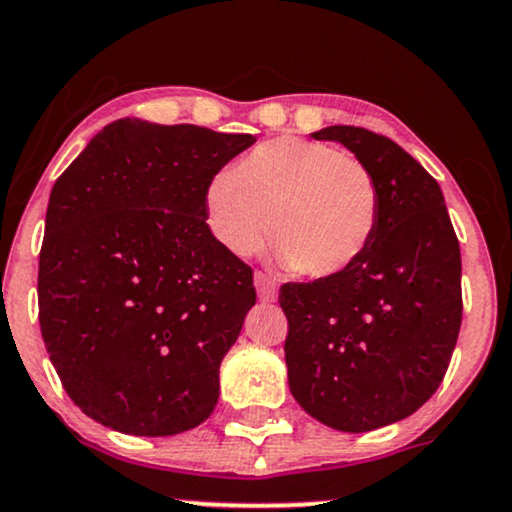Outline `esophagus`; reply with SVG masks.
Instances as JSON below:
<instances>
[{"instance_id":"34e87169","label":"esophagus","mask_w":512,"mask_h":512,"mask_svg":"<svg viewBox=\"0 0 512 512\" xmlns=\"http://www.w3.org/2000/svg\"><path fill=\"white\" fill-rule=\"evenodd\" d=\"M255 288H257V295H260L262 302H274L276 300L274 278L262 274V271H255Z\"/></svg>"}]
</instances>
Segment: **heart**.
Wrapping results in <instances>:
<instances>
[{
	"mask_svg": "<svg viewBox=\"0 0 512 512\" xmlns=\"http://www.w3.org/2000/svg\"><path fill=\"white\" fill-rule=\"evenodd\" d=\"M203 203L210 234L226 252L255 255L269 226L281 264L309 278L357 264L380 219L378 181L364 160L290 137L260 144L234 170L217 172Z\"/></svg>",
	"mask_w": 512,
	"mask_h": 512,
	"instance_id": "b5f03b06",
	"label": "heart"
}]
</instances>
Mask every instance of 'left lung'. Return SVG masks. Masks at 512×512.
Returning a JSON list of instances; mask_svg holds the SVG:
<instances>
[{
	"label": "left lung",
	"instance_id": "1",
	"mask_svg": "<svg viewBox=\"0 0 512 512\" xmlns=\"http://www.w3.org/2000/svg\"><path fill=\"white\" fill-rule=\"evenodd\" d=\"M312 137L371 167L380 219L347 271L278 290L288 385L319 423L368 432L411 416L442 383L463 319L461 248L439 184L392 139L349 125Z\"/></svg>",
	"mask_w": 512,
	"mask_h": 512
}]
</instances>
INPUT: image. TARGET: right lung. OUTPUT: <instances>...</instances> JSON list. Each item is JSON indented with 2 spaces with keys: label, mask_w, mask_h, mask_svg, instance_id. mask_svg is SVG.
Masks as SVG:
<instances>
[{
  "label": "right lung",
  "mask_w": 512,
  "mask_h": 512,
  "mask_svg": "<svg viewBox=\"0 0 512 512\" xmlns=\"http://www.w3.org/2000/svg\"><path fill=\"white\" fill-rule=\"evenodd\" d=\"M252 134L122 118L56 179L40 328L63 390L106 428L179 435L210 418L255 304L252 269L208 229L205 186Z\"/></svg>",
  "instance_id": "right-lung-1"
}]
</instances>
